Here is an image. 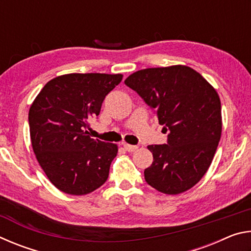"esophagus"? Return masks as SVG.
<instances>
[{"label": "esophagus", "mask_w": 251, "mask_h": 251, "mask_svg": "<svg viewBox=\"0 0 251 251\" xmlns=\"http://www.w3.org/2000/svg\"><path fill=\"white\" fill-rule=\"evenodd\" d=\"M123 146H124V148H125L127 151H135L136 150H138V146L137 145H129V144H123Z\"/></svg>", "instance_id": "obj_1"}]
</instances>
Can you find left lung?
<instances>
[{
    "label": "left lung",
    "mask_w": 251,
    "mask_h": 251,
    "mask_svg": "<svg viewBox=\"0 0 251 251\" xmlns=\"http://www.w3.org/2000/svg\"><path fill=\"white\" fill-rule=\"evenodd\" d=\"M125 84L151 106L168 131L167 144L150 145L154 161L145 180L160 193L177 195L194 187L209 168L222 136L218 93L185 65L137 71Z\"/></svg>",
    "instance_id": "8db88e82"
}]
</instances>
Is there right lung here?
<instances>
[{
  "mask_svg": "<svg viewBox=\"0 0 251 251\" xmlns=\"http://www.w3.org/2000/svg\"><path fill=\"white\" fill-rule=\"evenodd\" d=\"M122 74L72 73L45 84L29 107L32 147L50 181L63 193L86 195L107 180L116 144L91 138L86 128Z\"/></svg>",
  "mask_w": 251,
  "mask_h": 251,
  "instance_id": "right-lung-1",
  "label": "right lung"
}]
</instances>
